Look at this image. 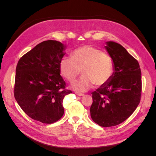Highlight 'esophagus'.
Here are the masks:
<instances>
[{"label": "esophagus", "instance_id": "34e87169", "mask_svg": "<svg viewBox=\"0 0 156 156\" xmlns=\"http://www.w3.org/2000/svg\"><path fill=\"white\" fill-rule=\"evenodd\" d=\"M75 94H76L77 96H84V94L81 93V92H75Z\"/></svg>", "mask_w": 156, "mask_h": 156}]
</instances>
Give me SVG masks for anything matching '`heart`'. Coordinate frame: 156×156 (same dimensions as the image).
<instances>
[{
  "instance_id": "heart-1",
  "label": "heart",
  "mask_w": 156,
  "mask_h": 156,
  "mask_svg": "<svg viewBox=\"0 0 156 156\" xmlns=\"http://www.w3.org/2000/svg\"><path fill=\"white\" fill-rule=\"evenodd\" d=\"M113 68L111 56L90 45L76 49L71 57H64L60 62V73L69 82H73L81 70L82 77L72 85L80 92L88 90L94 84L97 87L104 85L110 80Z\"/></svg>"
}]
</instances>
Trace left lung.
I'll return each mask as SVG.
<instances>
[{"instance_id": "1", "label": "left lung", "mask_w": 156, "mask_h": 156, "mask_svg": "<svg viewBox=\"0 0 156 156\" xmlns=\"http://www.w3.org/2000/svg\"><path fill=\"white\" fill-rule=\"evenodd\" d=\"M114 71L104 85L92 92L90 108L92 120L102 127L119 125L133 114L139 105L142 90L141 71L138 61L120 44L106 42Z\"/></svg>"}]
</instances>
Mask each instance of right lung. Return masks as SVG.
I'll use <instances>...</instances> for the list:
<instances>
[{
	"mask_svg": "<svg viewBox=\"0 0 156 156\" xmlns=\"http://www.w3.org/2000/svg\"><path fill=\"white\" fill-rule=\"evenodd\" d=\"M65 48L58 41H42L23 55L16 67V100L28 116L44 124L62 118L64 98L72 93L60 75Z\"/></svg>",
	"mask_w": 156,
	"mask_h": 156,
	"instance_id": "add662e5",
	"label": "right lung"
}]
</instances>
